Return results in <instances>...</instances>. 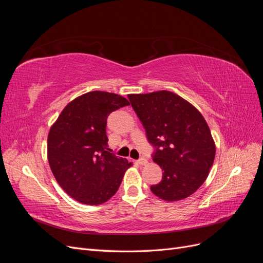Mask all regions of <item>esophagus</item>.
I'll list each match as a JSON object with an SVG mask.
<instances>
[{
  "label": "esophagus",
  "mask_w": 263,
  "mask_h": 263,
  "mask_svg": "<svg viewBox=\"0 0 263 263\" xmlns=\"http://www.w3.org/2000/svg\"><path fill=\"white\" fill-rule=\"evenodd\" d=\"M138 163L140 164V165H146L147 163H148V160L146 158H140L139 160H138Z\"/></svg>",
  "instance_id": "1"
}]
</instances>
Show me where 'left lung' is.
<instances>
[{"label": "left lung", "mask_w": 263, "mask_h": 263, "mask_svg": "<svg viewBox=\"0 0 263 263\" xmlns=\"http://www.w3.org/2000/svg\"><path fill=\"white\" fill-rule=\"evenodd\" d=\"M130 104L157 149L154 161L163 170L156 196L166 202L184 200L208 179L216 146L205 118L194 105L170 91L128 94Z\"/></svg>", "instance_id": "left-lung-1"}]
</instances>
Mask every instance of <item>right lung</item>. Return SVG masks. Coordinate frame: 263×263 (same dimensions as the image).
<instances>
[{"instance_id":"obj_1","label":"right lung","mask_w":263,"mask_h":263,"mask_svg":"<svg viewBox=\"0 0 263 263\" xmlns=\"http://www.w3.org/2000/svg\"><path fill=\"white\" fill-rule=\"evenodd\" d=\"M129 105L122 95L92 91L71 102L51 125L47 157L53 177L65 192L86 205L107 202L133 162L107 149L106 119Z\"/></svg>"}]
</instances>
